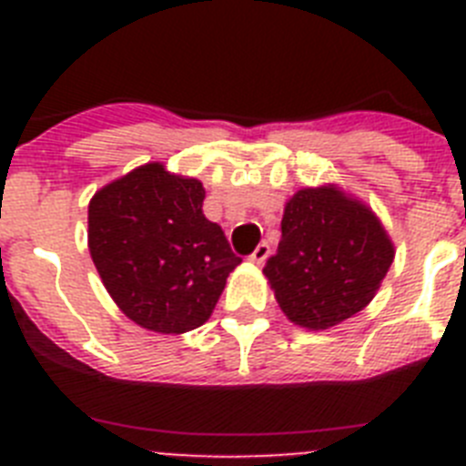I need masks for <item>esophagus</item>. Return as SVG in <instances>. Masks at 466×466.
Instances as JSON below:
<instances>
[{"label":"esophagus","mask_w":466,"mask_h":466,"mask_svg":"<svg viewBox=\"0 0 466 466\" xmlns=\"http://www.w3.org/2000/svg\"><path fill=\"white\" fill-rule=\"evenodd\" d=\"M268 257H270V245H268V242H261V245H258L257 249H254V252H252L249 261L257 263V266H261V263L266 261V258H268Z\"/></svg>","instance_id":"34e87169"}]
</instances>
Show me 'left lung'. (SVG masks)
<instances>
[{
	"label": "left lung",
	"instance_id": "1",
	"mask_svg": "<svg viewBox=\"0 0 466 466\" xmlns=\"http://www.w3.org/2000/svg\"><path fill=\"white\" fill-rule=\"evenodd\" d=\"M392 261L376 214L329 184L300 188L284 205L282 240L263 275L284 315L317 331L364 310Z\"/></svg>",
	"mask_w": 466,
	"mask_h": 466
}]
</instances>
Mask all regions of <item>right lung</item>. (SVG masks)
<instances>
[{"instance_id": "1", "label": "right lung", "mask_w": 466, "mask_h": 466, "mask_svg": "<svg viewBox=\"0 0 466 466\" xmlns=\"http://www.w3.org/2000/svg\"><path fill=\"white\" fill-rule=\"evenodd\" d=\"M198 179L147 163L95 193L88 249L123 315L158 333L205 324L240 257L205 219Z\"/></svg>"}]
</instances>
